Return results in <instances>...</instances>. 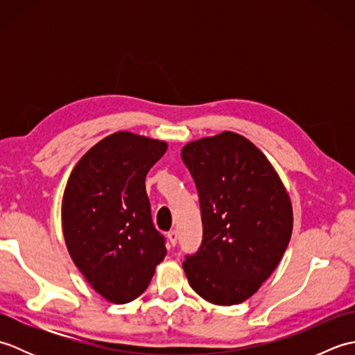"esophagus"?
Instances as JSON below:
<instances>
[{
	"instance_id": "esophagus-1",
	"label": "esophagus",
	"mask_w": 355,
	"mask_h": 355,
	"mask_svg": "<svg viewBox=\"0 0 355 355\" xmlns=\"http://www.w3.org/2000/svg\"><path fill=\"white\" fill-rule=\"evenodd\" d=\"M168 238H169V243H171V245H175V244H177V241H178V233H177V230H171V232H168Z\"/></svg>"
}]
</instances>
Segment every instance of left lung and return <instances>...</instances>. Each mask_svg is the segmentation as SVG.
<instances>
[{
    "instance_id": "obj_1",
    "label": "left lung",
    "mask_w": 355,
    "mask_h": 355,
    "mask_svg": "<svg viewBox=\"0 0 355 355\" xmlns=\"http://www.w3.org/2000/svg\"><path fill=\"white\" fill-rule=\"evenodd\" d=\"M182 158L198 189L202 244L183 268L214 305H236L261 288L288 247L293 206L268 158L244 135L223 131L186 143Z\"/></svg>"
}]
</instances>
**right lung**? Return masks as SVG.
Here are the masks:
<instances>
[{
	"instance_id": "obj_1",
	"label": "right lung",
	"mask_w": 355,
	"mask_h": 355,
	"mask_svg": "<svg viewBox=\"0 0 355 355\" xmlns=\"http://www.w3.org/2000/svg\"><path fill=\"white\" fill-rule=\"evenodd\" d=\"M166 149L164 140L117 131L89 148L67 182L61 207L67 250L108 302L137 299L166 256L145 186Z\"/></svg>"
}]
</instances>
